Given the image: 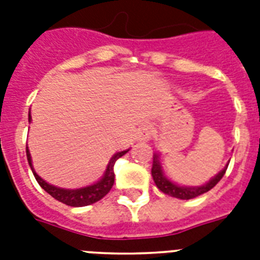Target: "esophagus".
Masks as SVG:
<instances>
[{
	"instance_id": "esophagus-1",
	"label": "esophagus",
	"mask_w": 260,
	"mask_h": 260,
	"mask_svg": "<svg viewBox=\"0 0 260 260\" xmlns=\"http://www.w3.org/2000/svg\"><path fill=\"white\" fill-rule=\"evenodd\" d=\"M151 135H152V131H151V126L144 125L142 126L138 132V139L139 140H143V142H146L148 139L151 138Z\"/></svg>"
}]
</instances>
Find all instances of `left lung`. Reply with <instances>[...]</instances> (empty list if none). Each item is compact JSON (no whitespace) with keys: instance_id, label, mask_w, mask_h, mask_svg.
I'll return each instance as SVG.
<instances>
[{"instance_id":"obj_1","label":"left lung","mask_w":260,"mask_h":260,"mask_svg":"<svg viewBox=\"0 0 260 260\" xmlns=\"http://www.w3.org/2000/svg\"><path fill=\"white\" fill-rule=\"evenodd\" d=\"M225 169H222L220 173L216 175L214 178H212L208 183L202 186H179L177 183H174L171 182L169 178L165 177V174L162 171V166H160V163H159V156L158 154L154 155V162H152V169H151V174H152V178H154V182L156 187H158L160 191H163L167 196H171V197L179 198V200H191V198H196L198 196H201V194L206 193V191H209L210 189H213L214 186L217 185L220 179L224 177V174L226 171Z\"/></svg>"}]
</instances>
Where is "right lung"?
Wrapping results in <instances>:
<instances>
[{
	"instance_id": "right-lung-1",
	"label": "right lung",
	"mask_w": 260,
	"mask_h": 260,
	"mask_svg": "<svg viewBox=\"0 0 260 260\" xmlns=\"http://www.w3.org/2000/svg\"><path fill=\"white\" fill-rule=\"evenodd\" d=\"M28 120L30 122V113L28 116ZM129 150L121 151V152H117L114 154L110 159L109 165L106 167V171L104 174V177L100 179L98 182L93 183V185L86 186V187H81V189H60V187H56L54 185H50L47 183L44 179L39 177L38 174L35 173L34 167H32V159H30V154L28 147H26V159H28V163H29L30 169H32V173H34L36 181L43 189L46 190L47 193L52 196L55 200H58L59 202H63L69 206H86L91 205L94 202L100 201L101 198H104L106 194L109 193L112 186L114 183V163L118 158H121L122 155H125Z\"/></svg>"
}]
</instances>
